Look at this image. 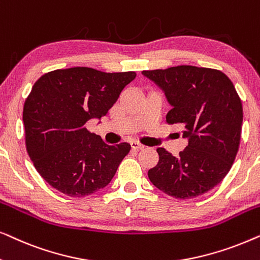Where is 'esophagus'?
Instances as JSON below:
<instances>
[{"label":"esophagus","instance_id":"obj_1","mask_svg":"<svg viewBox=\"0 0 260 260\" xmlns=\"http://www.w3.org/2000/svg\"><path fill=\"white\" fill-rule=\"evenodd\" d=\"M130 145H131V148L134 149V150H142V149H144V145L138 143V142H131Z\"/></svg>","mask_w":260,"mask_h":260}]
</instances>
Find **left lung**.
Listing matches in <instances>:
<instances>
[{"label": "left lung", "mask_w": 260, "mask_h": 260, "mask_svg": "<svg viewBox=\"0 0 260 260\" xmlns=\"http://www.w3.org/2000/svg\"><path fill=\"white\" fill-rule=\"evenodd\" d=\"M142 74L165 92L172 105L167 123L182 126L188 141L177 156L158 148L149 180L176 199L207 193L227 175L239 149L243 105L233 83L221 71L189 65Z\"/></svg>", "instance_id": "1"}]
</instances>
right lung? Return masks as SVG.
<instances>
[{
    "label": "right lung",
    "instance_id": "obj_1",
    "mask_svg": "<svg viewBox=\"0 0 260 260\" xmlns=\"http://www.w3.org/2000/svg\"><path fill=\"white\" fill-rule=\"evenodd\" d=\"M135 78V72L90 67L55 70L39 78L24 103L23 123L28 155L46 182L73 198L108 186L131 147L106 144L85 124L105 116Z\"/></svg>",
    "mask_w": 260,
    "mask_h": 260
}]
</instances>
